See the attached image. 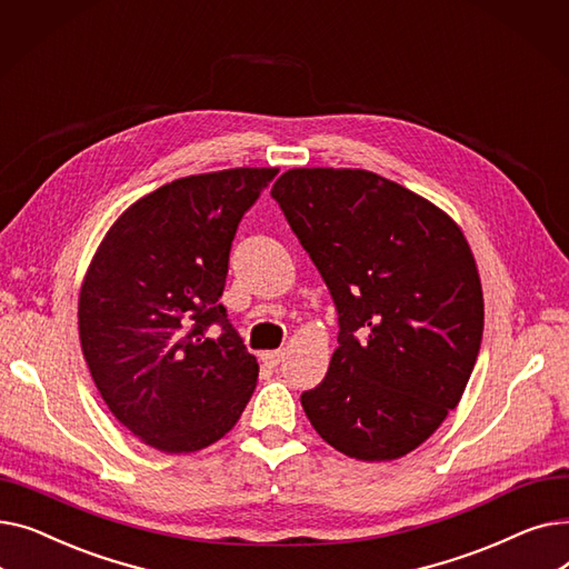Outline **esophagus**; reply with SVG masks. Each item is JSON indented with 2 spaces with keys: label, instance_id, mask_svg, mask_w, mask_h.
I'll return each mask as SVG.
<instances>
[{
  "label": "esophagus",
  "instance_id": "esophagus-1",
  "mask_svg": "<svg viewBox=\"0 0 569 569\" xmlns=\"http://www.w3.org/2000/svg\"><path fill=\"white\" fill-rule=\"evenodd\" d=\"M260 357H262V362H264L267 367H277V365H281V360H283V350H267V352H262Z\"/></svg>",
  "mask_w": 569,
  "mask_h": 569
}]
</instances>
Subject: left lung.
Returning a JSON list of instances; mask_svg holds the SVG:
<instances>
[{
  "label": "left lung",
  "mask_w": 569,
  "mask_h": 569,
  "mask_svg": "<svg viewBox=\"0 0 569 569\" xmlns=\"http://www.w3.org/2000/svg\"><path fill=\"white\" fill-rule=\"evenodd\" d=\"M272 198L339 311V348L302 395L313 429L357 461L420 447L463 397L485 297L461 228L369 170L292 168Z\"/></svg>",
  "instance_id": "8db88e82"
}]
</instances>
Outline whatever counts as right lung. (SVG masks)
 <instances>
[{
	"instance_id": "1",
	"label": "right lung",
	"mask_w": 569,
	"mask_h": 569,
	"mask_svg": "<svg viewBox=\"0 0 569 569\" xmlns=\"http://www.w3.org/2000/svg\"><path fill=\"white\" fill-rule=\"evenodd\" d=\"M279 168L174 179L106 232L78 300L80 346L110 412L144 445L189 455L247 408L258 362L228 320L230 247ZM222 327L217 338L206 327Z\"/></svg>"
}]
</instances>
